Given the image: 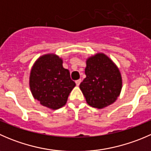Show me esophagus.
<instances>
[{"instance_id": "obj_1", "label": "esophagus", "mask_w": 151, "mask_h": 151, "mask_svg": "<svg viewBox=\"0 0 151 151\" xmlns=\"http://www.w3.org/2000/svg\"><path fill=\"white\" fill-rule=\"evenodd\" d=\"M80 83H81V80H76V84H77V85H80Z\"/></svg>"}]
</instances>
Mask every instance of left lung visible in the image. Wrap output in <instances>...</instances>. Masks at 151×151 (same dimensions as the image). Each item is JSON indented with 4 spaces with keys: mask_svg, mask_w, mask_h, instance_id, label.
Returning <instances> with one entry per match:
<instances>
[{
    "mask_svg": "<svg viewBox=\"0 0 151 151\" xmlns=\"http://www.w3.org/2000/svg\"><path fill=\"white\" fill-rule=\"evenodd\" d=\"M85 73L80 88L90 106L101 109L115 102L122 80L118 68L107 56L99 53L88 58Z\"/></svg>",
    "mask_w": 151,
    "mask_h": 151,
    "instance_id": "1",
    "label": "left lung"
}]
</instances>
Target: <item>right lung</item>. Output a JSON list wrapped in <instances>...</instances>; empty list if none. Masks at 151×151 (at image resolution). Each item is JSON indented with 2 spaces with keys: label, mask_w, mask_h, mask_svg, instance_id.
I'll return each mask as SVG.
<instances>
[{
  "label": "right lung",
  "mask_w": 151,
  "mask_h": 151,
  "mask_svg": "<svg viewBox=\"0 0 151 151\" xmlns=\"http://www.w3.org/2000/svg\"><path fill=\"white\" fill-rule=\"evenodd\" d=\"M62 63L58 56L46 55L39 58L30 72V88L33 97L50 109L64 106L76 85L69 71L63 68Z\"/></svg>",
  "instance_id": "obj_1"
}]
</instances>
